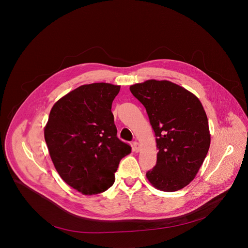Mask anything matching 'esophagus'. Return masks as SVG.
<instances>
[{
	"mask_svg": "<svg viewBox=\"0 0 248 248\" xmlns=\"http://www.w3.org/2000/svg\"><path fill=\"white\" fill-rule=\"evenodd\" d=\"M133 150H134V152H136V153L140 152V143H139L138 141H134V142H133Z\"/></svg>",
	"mask_w": 248,
	"mask_h": 248,
	"instance_id": "34e87169",
	"label": "esophagus"
}]
</instances>
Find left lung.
I'll list each match as a JSON object with an SVG mask.
<instances>
[{
	"label": "left lung",
	"mask_w": 248,
	"mask_h": 248,
	"mask_svg": "<svg viewBox=\"0 0 248 248\" xmlns=\"http://www.w3.org/2000/svg\"><path fill=\"white\" fill-rule=\"evenodd\" d=\"M143 105L156 137V164L146 172L162 191H176L195 177L207 155L210 134L206 113L193 93L169 80L130 86Z\"/></svg>",
	"instance_id": "8db88e82"
}]
</instances>
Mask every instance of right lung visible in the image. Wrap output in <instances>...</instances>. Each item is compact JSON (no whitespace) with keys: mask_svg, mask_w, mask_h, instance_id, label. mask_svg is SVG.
<instances>
[{"mask_svg":"<svg viewBox=\"0 0 248 248\" xmlns=\"http://www.w3.org/2000/svg\"><path fill=\"white\" fill-rule=\"evenodd\" d=\"M120 86H80L54 105L45 140L60 176L82 194L106 191L131 147L117 136L111 104Z\"/></svg>","mask_w":248,"mask_h":248,"instance_id":"add662e5","label":"right lung"}]
</instances>
